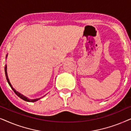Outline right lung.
<instances>
[{
  "label": "right lung",
  "instance_id": "obj_1",
  "mask_svg": "<svg viewBox=\"0 0 131 131\" xmlns=\"http://www.w3.org/2000/svg\"><path fill=\"white\" fill-rule=\"evenodd\" d=\"M7 57H8V54L6 55V58H7ZM5 75H6V80H7V81H8V84H9V86H10V88H12V90H13V91H14V92L15 93V94L17 95L18 96H19V98H21V99L23 100H24V101H27V102H32V103H33V102H36V101H38L39 100H40V98H42H42H36V99H30V98H28V97H27V96H24V95L21 94V93H19V92H18V91H16L15 89H14L13 87H12L11 83H10L9 79L8 76V73H7V65H6H6H5Z\"/></svg>",
  "mask_w": 131,
  "mask_h": 131
}]
</instances>
